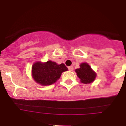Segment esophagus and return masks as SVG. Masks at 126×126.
I'll list each match as a JSON object with an SVG mask.
<instances>
[{"label":"esophagus","mask_w":126,"mask_h":126,"mask_svg":"<svg viewBox=\"0 0 126 126\" xmlns=\"http://www.w3.org/2000/svg\"><path fill=\"white\" fill-rule=\"evenodd\" d=\"M73 66H69L68 67V69H69V71H73Z\"/></svg>","instance_id":"1"}]
</instances>
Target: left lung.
I'll use <instances>...</instances> for the list:
<instances>
[{"label": "left lung", "instance_id": "obj_1", "mask_svg": "<svg viewBox=\"0 0 126 126\" xmlns=\"http://www.w3.org/2000/svg\"><path fill=\"white\" fill-rule=\"evenodd\" d=\"M77 76L81 79V83L88 84L93 82L96 78V73L92 69L87 63H83L80 65V68L76 69Z\"/></svg>", "mask_w": 126, "mask_h": 126}]
</instances>
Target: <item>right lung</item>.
Returning <instances> with one entry per match:
<instances>
[{"label":"right lung","instance_id":"1","mask_svg":"<svg viewBox=\"0 0 126 126\" xmlns=\"http://www.w3.org/2000/svg\"><path fill=\"white\" fill-rule=\"evenodd\" d=\"M67 69L64 64L58 65L51 61L45 63L36 62L32 66V75L36 83L44 86L50 85L55 83L61 74Z\"/></svg>","mask_w":126,"mask_h":126}]
</instances>
